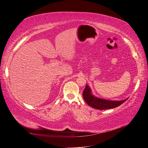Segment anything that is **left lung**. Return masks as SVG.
I'll use <instances>...</instances> for the list:
<instances>
[{
  "mask_svg": "<svg viewBox=\"0 0 148 148\" xmlns=\"http://www.w3.org/2000/svg\"><path fill=\"white\" fill-rule=\"evenodd\" d=\"M83 96L84 101L88 105L95 108V109L99 110H104L116 108L121 105L128 99L127 98L126 99L118 101L106 100L97 97L92 95L90 88L87 85H86L84 90H83Z\"/></svg>",
  "mask_w": 148,
  "mask_h": 148,
  "instance_id": "obj_1",
  "label": "left lung"
}]
</instances>
